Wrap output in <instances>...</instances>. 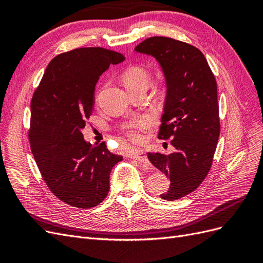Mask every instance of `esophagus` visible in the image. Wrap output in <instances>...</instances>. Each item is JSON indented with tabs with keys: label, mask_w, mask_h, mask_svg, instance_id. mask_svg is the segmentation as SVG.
<instances>
[{
	"label": "esophagus",
	"mask_w": 263,
	"mask_h": 263,
	"mask_svg": "<svg viewBox=\"0 0 263 263\" xmlns=\"http://www.w3.org/2000/svg\"><path fill=\"white\" fill-rule=\"evenodd\" d=\"M130 158L134 159V160L139 161V162H148V158H147L146 153L142 150H139V149L133 151L130 155Z\"/></svg>",
	"instance_id": "34e87169"
}]
</instances>
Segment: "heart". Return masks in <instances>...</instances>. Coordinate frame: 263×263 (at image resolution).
Segmentation results:
<instances>
[{
    "label": "heart",
    "instance_id": "heart-1",
    "mask_svg": "<svg viewBox=\"0 0 263 263\" xmlns=\"http://www.w3.org/2000/svg\"><path fill=\"white\" fill-rule=\"evenodd\" d=\"M123 82L126 90L135 87H147L150 82V74L141 67H132L125 71ZM153 124V119L149 116H142L134 119L126 127V136L133 142H141L144 140V133Z\"/></svg>",
    "mask_w": 263,
    "mask_h": 263
}]
</instances>
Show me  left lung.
Listing matches in <instances>:
<instances>
[{
  "mask_svg": "<svg viewBox=\"0 0 263 263\" xmlns=\"http://www.w3.org/2000/svg\"><path fill=\"white\" fill-rule=\"evenodd\" d=\"M135 50L153 55L165 79L158 137L171 139L176 151L168 156L148 153V159L170 178L161 198L174 201L200 186L211 169L220 133L216 80L202 51L192 45L156 36Z\"/></svg>",
  "mask_w": 263,
  "mask_h": 263,
  "instance_id": "left-lung-1",
  "label": "left lung"
}]
</instances>
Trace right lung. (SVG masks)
<instances>
[{
	"label": "right lung",
	"mask_w": 263,
	"mask_h": 263,
	"mask_svg": "<svg viewBox=\"0 0 263 263\" xmlns=\"http://www.w3.org/2000/svg\"><path fill=\"white\" fill-rule=\"evenodd\" d=\"M124 60L122 53L101 47L60 53L49 62L31 99V154L47 186L73 208L91 209L104 200L110 171L123 160L105 142H86L82 129L93 112L100 76Z\"/></svg>",
	"instance_id": "add662e5"
}]
</instances>
